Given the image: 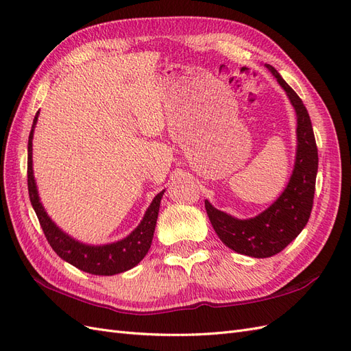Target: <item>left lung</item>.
I'll return each mask as SVG.
<instances>
[{
    "instance_id": "left-lung-1",
    "label": "left lung",
    "mask_w": 351,
    "mask_h": 351,
    "mask_svg": "<svg viewBox=\"0 0 351 351\" xmlns=\"http://www.w3.org/2000/svg\"><path fill=\"white\" fill-rule=\"evenodd\" d=\"M266 67L285 89L297 113V154L289 182L272 206L252 219H235L215 208L207 199L204 202L207 216L220 241L239 254L256 258L282 252L307 225L313 207L319 162L312 122L302 98L275 67Z\"/></svg>"
}]
</instances>
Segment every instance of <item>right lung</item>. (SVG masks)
Here are the masks:
<instances>
[{
  "label": "right lung",
  "mask_w": 351,
  "mask_h": 351,
  "mask_svg": "<svg viewBox=\"0 0 351 351\" xmlns=\"http://www.w3.org/2000/svg\"><path fill=\"white\" fill-rule=\"evenodd\" d=\"M38 113L34 119L32 131L29 134L27 143V189L29 198H31L32 207L38 216L39 223H41L47 241L53 247L57 256L86 274L110 276L132 269L141 262L148 253L149 247H152L160 202H162L165 189L154 197L153 203L147 208L144 219L136 226L135 231H132V234H129L126 238L120 239V241L106 245H86L70 238L48 217L41 202H39L32 170V139Z\"/></svg>",
  "instance_id": "add662e5"
}]
</instances>
